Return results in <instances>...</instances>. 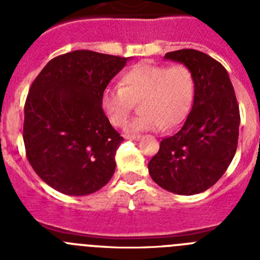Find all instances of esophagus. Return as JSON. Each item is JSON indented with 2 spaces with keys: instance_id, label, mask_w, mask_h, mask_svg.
I'll return each instance as SVG.
<instances>
[{
  "instance_id": "34e87169",
  "label": "esophagus",
  "mask_w": 260,
  "mask_h": 260,
  "mask_svg": "<svg viewBox=\"0 0 260 260\" xmlns=\"http://www.w3.org/2000/svg\"><path fill=\"white\" fill-rule=\"evenodd\" d=\"M123 137H125V139H130V141H139L141 139V135L137 134H125Z\"/></svg>"
}]
</instances>
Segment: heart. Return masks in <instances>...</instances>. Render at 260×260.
<instances>
[{"instance_id":"heart-1","label":"heart","mask_w":260,"mask_h":260,"mask_svg":"<svg viewBox=\"0 0 260 260\" xmlns=\"http://www.w3.org/2000/svg\"><path fill=\"white\" fill-rule=\"evenodd\" d=\"M118 88L108 87L102 95V108L116 127L128 122L134 103H141L142 114L135 118L130 132H156L173 127L185 119L194 99L192 71L183 63L171 66L142 62L126 70Z\"/></svg>"}]
</instances>
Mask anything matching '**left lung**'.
<instances>
[{"label": "left lung", "mask_w": 260, "mask_h": 260, "mask_svg": "<svg viewBox=\"0 0 260 260\" xmlns=\"http://www.w3.org/2000/svg\"><path fill=\"white\" fill-rule=\"evenodd\" d=\"M164 58L192 71L194 102L180 132L160 142L148 172L167 191L199 194L220 180L236 155L240 108L228 71L212 57L181 49L167 53Z\"/></svg>", "instance_id": "1"}]
</instances>
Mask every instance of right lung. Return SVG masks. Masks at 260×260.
<instances>
[{
	"instance_id": "add662e5",
	"label": "right lung",
	"mask_w": 260,
	"mask_h": 260,
	"mask_svg": "<svg viewBox=\"0 0 260 260\" xmlns=\"http://www.w3.org/2000/svg\"><path fill=\"white\" fill-rule=\"evenodd\" d=\"M130 59L74 50L50 59L34 80L23 141L34 171L57 191L92 194L114 174L123 138L105 116L102 95Z\"/></svg>"
}]
</instances>
